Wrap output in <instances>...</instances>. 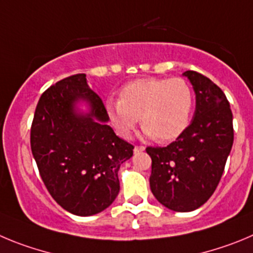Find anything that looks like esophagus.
Returning a JSON list of instances; mask_svg holds the SVG:
<instances>
[{"instance_id": "34e87169", "label": "esophagus", "mask_w": 253, "mask_h": 253, "mask_svg": "<svg viewBox=\"0 0 253 253\" xmlns=\"http://www.w3.org/2000/svg\"><path fill=\"white\" fill-rule=\"evenodd\" d=\"M143 150H145V147H143V146H135L133 151H135V152H140V151H143Z\"/></svg>"}]
</instances>
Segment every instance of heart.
Segmentation results:
<instances>
[{"mask_svg": "<svg viewBox=\"0 0 253 253\" xmlns=\"http://www.w3.org/2000/svg\"><path fill=\"white\" fill-rule=\"evenodd\" d=\"M194 107V95L183 78H142L126 84L120 99L104 104L111 125L129 138L141 118L143 135L160 142L175 140L185 131Z\"/></svg>", "mask_w": 253, "mask_h": 253, "instance_id": "b5f03b06", "label": "heart"}]
</instances>
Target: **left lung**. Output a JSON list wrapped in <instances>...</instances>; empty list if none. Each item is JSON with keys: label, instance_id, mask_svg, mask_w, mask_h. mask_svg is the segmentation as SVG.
<instances>
[{"label": "left lung", "instance_id": "8db88e82", "mask_svg": "<svg viewBox=\"0 0 253 253\" xmlns=\"http://www.w3.org/2000/svg\"><path fill=\"white\" fill-rule=\"evenodd\" d=\"M183 76L195 92L192 124L166 147H147L154 197L166 208L192 211L203 206L219 184L233 145V116L223 90L194 70Z\"/></svg>", "mask_w": 253, "mask_h": 253}]
</instances>
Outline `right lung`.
Masks as SVG:
<instances>
[{"instance_id": "obj_1", "label": "right lung", "mask_w": 253, "mask_h": 253, "mask_svg": "<svg viewBox=\"0 0 253 253\" xmlns=\"http://www.w3.org/2000/svg\"><path fill=\"white\" fill-rule=\"evenodd\" d=\"M79 100L87 102L89 113L75 110ZM107 122L103 102L88 87L85 74L61 79L38 102L31 151L47 192L72 214H97L120 192L118 170L133 155V146Z\"/></svg>"}]
</instances>
